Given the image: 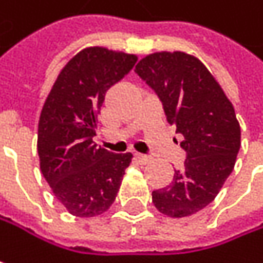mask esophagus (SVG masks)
Here are the masks:
<instances>
[{
    "mask_svg": "<svg viewBox=\"0 0 263 263\" xmlns=\"http://www.w3.org/2000/svg\"><path fill=\"white\" fill-rule=\"evenodd\" d=\"M135 158H137V161L141 163V164H146V163H149V161L152 160L149 155H144V154H135Z\"/></svg>",
    "mask_w": 263,
    "mask_h": 263,
    "instance_id": "34e87169",
    "label": "esophagus"
}]
</instances>
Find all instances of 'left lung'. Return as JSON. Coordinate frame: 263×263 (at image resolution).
<instances>
[{"label":"left lung","mask_w":263,"mask_h":263,"mask_svg":"<svg viewBox=\"0 0 263 263\" xmlns=\"http://www.w3.org/2000/svg\"><path fill=\"white\" fill-rule=\"evenodd\" d=\"M135 73L160 97L187 155L171 184L152 192V202L169 218L195 215L216 198L235 167L240 147L235 108L207 67L183 51L147 54Z\"/></svg>","instance_id":"1"}]
</instances>
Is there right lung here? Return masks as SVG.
<instances>
[{
	"mask_svg": "<svg viewBox=\"0 0 263 263\" xmlns=\"http://www.w3.org/2000/svg\"><path fill=\"white\" fill-rule=\"evenodd\" d=\"M135 62V54L105 47L83 48L62 68L42 106L37 125L41 172L74 216L105 213L131 163V152H108L97 147L92 137L106 91Z\"/></svg>",
	"mask_w": 263,
	"mask_h": 263,
	"instance_id": "add662e5",
	"label": "right lung"
}]
</instances>
